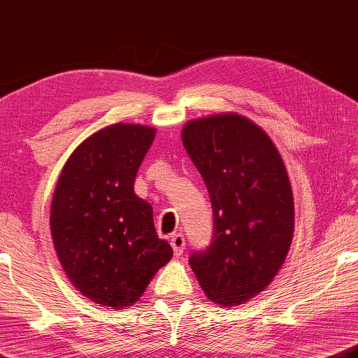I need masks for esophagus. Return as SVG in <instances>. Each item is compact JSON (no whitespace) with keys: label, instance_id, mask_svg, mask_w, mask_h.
<instances>
[{"label":"esophagus","instance_id":"1","mask_svg":"<svg viewBox=\"0 0 358 358\" xmlns=\"http://www.w3.org/2000/svg\"><path fill=\"white\" fill-rule=\"evenodd\" d=\"M171 245H172V248H173V255L175 256H181V255H183L185 245H186L185 236L180 234V233L172 234L171 236Z\"/></svg>","mask_w":358,"mask_h":358}]
</instances>
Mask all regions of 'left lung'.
Masks as SVG:
<instances>
[{
	"mask_svg": "<svg viewBox=\"0 0 358 358\" xmlns=\"http://www.w3.org/2000/svg\"><path fill=\"white\" fill-rule=\"evenodd\" d=\"M183 145L203 177L214 233L189 265L206 296L237 306L256 296L289 253L295 208L282 158L259 125L236 113L185 125Z\"/></svg>",
	"mask_w": 358,
	"mask_h": 358,
	"instance_id": "obj_1",
	"label": "left lung"
}]
</instances>
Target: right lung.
Segmentation results:
<instances>
[{
	"mask_svg": "<svg viewBox=\"0 0 358 358\" xmlns=\"http://www.w3.org/2000/svg\"><path fill=\"white\" fill-rule=\"evenodd\" d=\"M155 129L115 124L83 141L60 173L51 206L59 261L82 295L125 309L171 261L152 206L133 191Z\"/></svg>",
	"mask_w": 358,
	"mask_h": 358,
	"instance_id": "add662e5",
	"label": "right lung"
}]
</instances>
